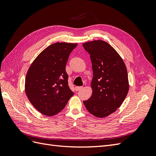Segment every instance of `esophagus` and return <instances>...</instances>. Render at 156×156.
Returning a JSON list of instances; mask_svg holds the SVG:
<instances>
[{"label":"esophagus","instance_id":"obj_1","mask_svg":"<svg viewBox=\"0 0 156 156\" xmlns=\"http://www.w3.org/2000/svg\"><path fill=\"white\" fill-rule=\"evenodd\" d=\"M83 88V87H75V90L79 91L80 90H81Z\"/></svg>","mask_w":156,"mask_h":156}]
</instances>
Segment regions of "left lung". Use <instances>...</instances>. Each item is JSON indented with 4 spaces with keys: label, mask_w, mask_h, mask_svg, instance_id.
<instances>
[{
    "label": "left lung",
    "mask_w": 156,
    "mask_h": 156,
    "mask_svg": "<svg viewBox=\"0 0 156 156\" xmlns=\"http://www.w3.org/2000/svg\"><path fill=\"white\" fill-rule=\"evenodd\" d=\"M83 46L90 55L93 70L92 95L83 103L92 115L106 117L120 107L128 93L126 66L119 54L105 41L94 40Z\"/></svg>",
    "instance_id": "8db88e82"
}]
</instances>
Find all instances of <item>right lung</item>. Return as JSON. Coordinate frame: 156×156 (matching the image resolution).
I'll return each mask as SVG.
<instances>
[{
  "instance_id": "obj_1",
  "label": "right lung",
  "mask_w": 156,
  "mask_h": 156,
  "mask_svg": "<svg viewBox=\"0 0 156 156\" xmlns=\"http://www.w3.org/2000/svg\"><path fill=\"white\" fill-rule=\"evenodd\" d=\"M77 44L55 43L33 61L25 79V92L41 114L53 116L62 111L74 93L68 86L66 65Z\"/></svg>"
}]
</instances>
